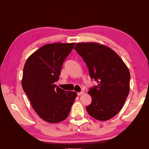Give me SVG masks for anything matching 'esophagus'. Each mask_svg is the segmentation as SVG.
I'll return each mask as SVG.
<instances>
[{"instance_id": "34e87169", "label": "esophagus", "mask_w": 149, "mask_h": 149, "mask_svg": "<svg viewBox=\"0 0 149 149\" xmlns=\"http://www.w3.org/2000/svg\"><path fill=\"white\" fill-rule=\"evenodd\" d=\"M84 92H83V91L79 92V93H77V95L78 96H81V95H82L83 94H84Z\"/></svg>"}]
</instances>
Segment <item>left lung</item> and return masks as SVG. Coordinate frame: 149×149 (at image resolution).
<instances>
[{
  "label": "left lung",
  "instance_id": "1",
  "mask_svg": "<svg viewBox=\"0 0 149 149\" xmlns=\"http://www.w3.org/2000/svg\"><path fill=\"white\" fill-rule=\"evenodd\" d=\"M74 49L86 63L90 77L98 84L88 93L92 99L86 107L95 119L106 121L122 109L130 93L129 69L116 52L95 42H78Z\"/></svg>",
  "mask_w": 149,
  "mask_h": 149
}]
</instances>
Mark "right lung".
I'll return each instance as SVG.
<instances>
[{
  "mask_svg": "<svg viewBox=\"0 0 149 149\" xmlns=\"http://www.w3.org/2000/svg\"><path fill=\"white\" fill-rule=\"evenodd\" d=\"M75 42L45 45L28 57L24 67L22 85L31 107L46 122L56 123L68 116L77 93L54 84L59 79L65 58Z\"/></svg>",
  "mask_w": 149,
  "mask_h": 149,
  "instance_id": "1",
  "label": "right lung"
}]
</instances>
